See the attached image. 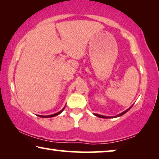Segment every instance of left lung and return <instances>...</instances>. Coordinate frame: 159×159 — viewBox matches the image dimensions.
I'll return each instance as SVG.
<instances>
[{
    "mask_svg": "<svg viewBox=\"0 0 159 159\" xmlns=\"http://www.w3.org/2000/svg\"><path fill=\"white\" fill-rule=\"evenodd\" d=\"M131 108V107H130V108L129 109H128L127 110H125V111H123V112H122V113H120V114H118V115H116V116H102V115H99V114H95V116H98V117H99V118H115V117H118V116H122V115H123L124 114H125L126 112H128L129 110H130V109Z\"/></svg>",
    "mask_w": 159,
    "mask_h": 159,
    "instance_id": "obj_1",
    "label": "left lung"
}]
</instances>
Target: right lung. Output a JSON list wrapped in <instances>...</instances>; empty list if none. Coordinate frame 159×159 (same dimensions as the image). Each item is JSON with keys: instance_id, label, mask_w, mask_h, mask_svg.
Listing matches in <instances>:
<instances>
[{"instance_id": "obj_1", "label": "right lung", "mask_w": 159, "mask_h": 159, "mask_svg": "<svg viewBox=\"0 0 159 159\" xmlns=\"http://www.w3.org/2000/svg\"><path fill=\"white\" fill-rule=\"evenodd\" d=\"M64 108H65V107H64V108L61 110L60 111H59L57 113H56V114H52V115H48V116H41V115H39V117H41V118H50V117H54V116H57L59 114H60L61 112L63 111V110L64 109Z\"/></svg>"}]
</instances>
